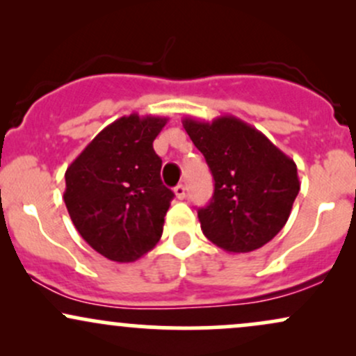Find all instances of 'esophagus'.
<instances>
[{"mask_svg": "<svg viewBox=\"0 0 356 356\" xmlns=\"http://www.w3.org/2000/svg\"><path fill=\"white\" fill-rule=\"evenodd\" d=\"M174 192H175V195H177V199H184L186 197V186L179 184V186L174 189Z\"/></svg>", "mask_w": 356, "mask_h": 356, "instance_id": "esophagus-1", "label": "esophagus"}]
</instances>
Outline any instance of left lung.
Returning a JSON list of instances; mask_svg holds the SVG:
<instances>
[{
	"label": "left lung",
	"instance_id": "8db88e82",
	"mask_svg": "<svg viewBox=\"0 0 356 356\" xmlns=\"http://www.w3.org/2000/svg\"><path fill=\"white\" fill-rule=\"evenodd\" d=\"M182 125L214 177L209 206L197 211L204 236L227 252L264 246L284 227L300 192L295 161L232 115L186 117Z\"/></svg>",
	"mask_w": 356,
	"mask_h": 356
}]
</instances>
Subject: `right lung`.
I'll use <instances>...</instances> for the list:
<instances>
[{"label":"right lung","mask_w":356,"mask_h":356,"mask_svg":"<svg viewBox=\"0 0 356 356\" xmlns=\"http://www.w3.org/2000/svg\"><path fill=\"white\" fill-rule=\"evenodd\" d=\"M169 118L120 117L85 147L65 172L63 201L73 226L110 261L132 263L164 231L174 192L162 184L155 137Z\"/></svg>","instance_id":"1"}]
</instances>
